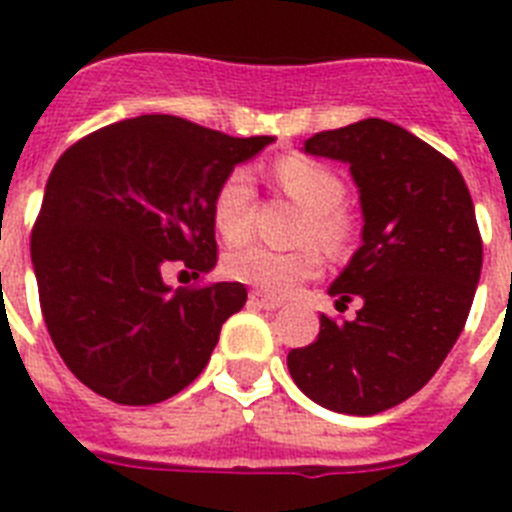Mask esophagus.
<instances>
[{"mask_svg":"<svg viewBox=\"0 0 512 512\" xmlns=\"http://www.w3.org/2000/svg\"><path fill=\"white\" fill-rule=\"evenodd\" d=\"M248 302H251L253 307H261V310H279V307H282V300L264 295V292H251Z\"/></svg>","mask_w":512,"mask_h":512,"instance_id":"34e87169","label":"esophagus"}]
</instances>
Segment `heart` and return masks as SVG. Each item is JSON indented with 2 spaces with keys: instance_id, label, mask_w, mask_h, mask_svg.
<instances>
[{
  "instance_id": "1",
  "label": "heart",
  "mask_w": 512,
  "mask_h": 512,
  "mask_svg": "<svg viewBox=\"0 0 512 512\" xmlns=\"http://www.w3.org/2000/svg\"><path fill=\"white\" fill-rule=\"evenodd\" d=\"M279 187L307 210L300 230L302 243H320L328 251H341L351 235V220L341 210L346 200V184L336 171L310 156H284L274 166ZM251 171L235 166L225 174L212 194V223L225 241H243L251 230L253 207ZM225 271L235 282L256 287L266 295H289L302 282L318 277L320 256L315 248L271 251L266 246H243L228 253Z\"/></svg>"
}]
</instances>
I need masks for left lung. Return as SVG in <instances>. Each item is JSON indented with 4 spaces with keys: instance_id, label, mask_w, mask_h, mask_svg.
Returning a JSON list of instances; mask_svg holds the SVG:
<instances>
[{
    "instance_id": "1",
    "label": "left lung",
    "mask_w": 512,
    "mask_h": 512,
    "mask_svg": "<svg viewBox=\"0 0 512 512\" xmlns=\"http://www.w3.org/2000/svg\"><path fill=\"white\" fill-rule=\"evenodd\" d=\"M305 153L351 166L364 230L328 295L354 320L320 315L289 374L336 413L377 415L423 390L467 323L482 271V235L454 161L395 122L369 117L305 140Z\"/></svg>"
}]
</instances>
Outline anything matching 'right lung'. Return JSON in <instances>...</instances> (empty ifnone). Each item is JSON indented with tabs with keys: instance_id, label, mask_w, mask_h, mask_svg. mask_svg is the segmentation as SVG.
Masks as SVG:
<instances>
[{
	"instance_id": "add662e5",
	"label": "right lung",
	"mask_w": 512,
	"mask_h": 512,
	"mask_svg": "<svg viewBox=\"0 0 512 512\" xmlns=\"http://www.w3.org/2000/svg\"><path fill=\"white\" fill-rule=\"evenodd\" d=\"M271 135L233 138L184 117L140 115L76 140L53 166L30 253L63 364L120 405H153L200 377L241 282L171 289L169 261L217 264L212 194Z\"/></svg>"
}]
</instances>
